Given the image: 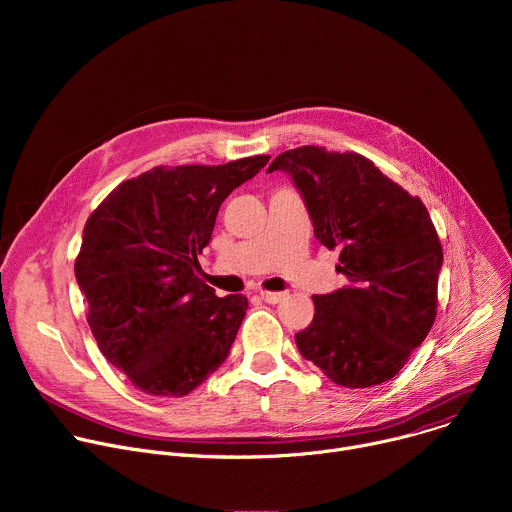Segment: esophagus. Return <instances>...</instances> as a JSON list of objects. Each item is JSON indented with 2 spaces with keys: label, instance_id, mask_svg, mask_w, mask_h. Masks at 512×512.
Wrapping results in <instances>:
<instances>
[{
  "label": "esophagus",
  "instance_id": "obj_1",
  "mask_svg": "<svg viewBox=\"0 0 512 512\" xmlns=\"http://www.w3.org/2000/svg\"><path fill=\"white\" fill-rule=\"evenodd\" d=\"M259 298L265 304H279L285 298V294H281V291H259Z\"/></svg>",
  "mask_w": 512,
  "mask_h": 512
}]
</instances>
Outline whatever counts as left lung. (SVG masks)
Returning a JSON list of instances; mask_svg holds the SVG:
<instances>
[{
  "label": "left lung",
  "instance_id": "obj_1",
  "mask_svg": "<svg viewBox=\"0 0 512 512\" xmlns=\"http://www.w3.org/2000/svg\"><path fill=\"white\" fill-rule=\"evenodd\" d=\"M285 172L300 190L316 239L340 249L348 285L312 296L314 320L298 350L342 387L393 379L429 334L437 312L444 251L417 196L360 154L316 145L279 154L267 172Z\"/></svg>",
  "mask_w": 512,
  "mask_h": 512
}]
</instances>
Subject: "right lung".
Instances as JSON below:
<instances>
[{
	"mask_svg": "<svg viewBox=\"0 0 512 512\" xmlns=\"http://www.w3.org/2000/svg\"><path fill=\"white\" fill-rule=\"evenodd\" d=\"M267 162L160 166L121 182L89 216L75 261L87 322L141 393L184 397L229 356L249 302L214 296L198 255L223 200Z\"/></svg>",
	"mask_w": 512,
	"mask_h": 512,
	"instance_id": "add662e5",
	"label": "right lung"
}]
</instances>
